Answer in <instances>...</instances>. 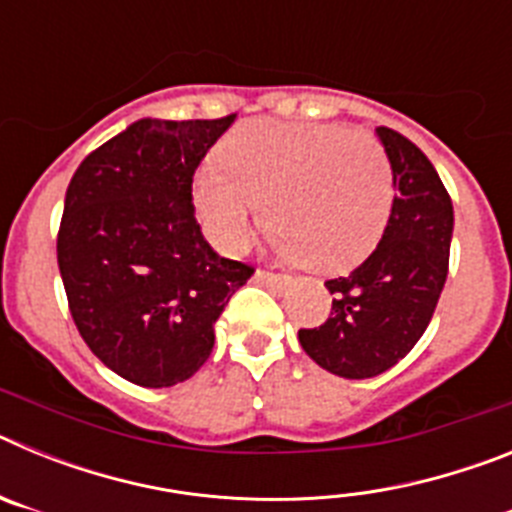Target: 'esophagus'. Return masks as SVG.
Listing matches in <instances>:
<instances>
[{"label": "esophagus", "instance_id": "esophagus-1", "mask_svg": "<svg viewBox=\"0 0 512 512\" xmlns=\"http://www.w3.org/2000/svg\"><path fill=\"white\" fill-rule=\"evenodd\" d=\"M253 279H256L259 284L271 287L274 292H282V289L289 284V277H282V274H274V271H266V269L256 271V274H253Z\"/></svg>", "mask_w": 512, "mask_h": 512}]
</instances>
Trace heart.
Wrapping results in <instances>:
<instances>
[{
	"label": "heart",
	"instance_id": "1",
	"mask_svg": "<svg viewBox=\"0 0 512 512\" xmlns=\"http://www.w3.org/2000/svg\"><path fill=\"white\" fill-rule=\"evenodd\" d=\"M223 161L192 179V202L215 246L233 251L266 212L284 259L323 274L354 269L377 248L392 212L387 153L341 125L253 120L223 140Z\"/></svg>",
	"mask_w": 512,
	"mask_h": 512
}]
</instances>
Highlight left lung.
<instances>
[{"instance_id": "8db88e82", "label": "left lung", "mask_w": 512, "mask_h": 512, "mask_svg": "<svg viewBox=\"0 0 512 512\" xmlns=\"http://www.w3.org/2000/svg\"><path fill=\"white\" fill-rule=\"evenodd\" d=\"M390 158L395 200L382 241L348 277L328 279L330 318L302 328L300 343L325 372L369 379L420 341L449 274L454 207L441 176L415 143L377 128Z\"/></svg>"}]
</instances>
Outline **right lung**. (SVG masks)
<instances>
[{
  "instance_id": "obj_1",
  "label": "right lung",
  "mask_w": 512,
  "mask_h": 512,
  "mask_svg": "<svg viewBox=\"0 0 512 512\" xmlns=\"http://www.w3.org/2000/svg\"><path fill=\"white\" fill-rule=\"evenodd\" d=\"M143 120L89 153L63 202L58 269L81 338L140 387L192 377L215 323L253 269L210 248L194 217V171L233 125Z\"/></svg>"
}]
</instances>
